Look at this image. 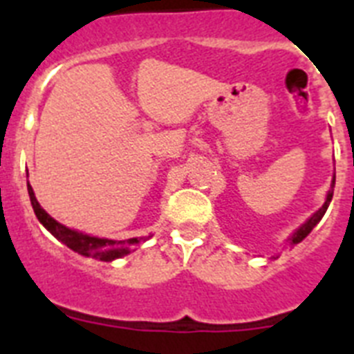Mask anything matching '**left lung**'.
<instances>
[{"label": "left lung", "mask_w": 354, "mask_h": 354, "mask_svg": "<svg viewBox=\"0 0 354 354\" xmlns=\"http://www.w3.org/2000/svg\"><path fill=\"white\" fill-rule=\"evenodd\" d=\"M333 187H335V179H333V184H331V189H330V193H328V196H326V202H324V205L321 209H319L317 212H315L314 216H312L310 220L306 221L305 225H303V227H299L298 230H296V232H294V236H292V245H298L299 241H303L305 239L306 236H308V234H310V230L312 228L315 227V225L319 223V221H321V218H323L324 216V212H326V209H328V205H330V202H331V196H333Z\"/></svg>", "instance_id": "8db88e82"}]
</instances>
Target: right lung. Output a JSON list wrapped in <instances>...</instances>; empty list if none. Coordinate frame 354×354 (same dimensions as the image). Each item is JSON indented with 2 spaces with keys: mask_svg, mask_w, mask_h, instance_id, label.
<instances>
[{
  "mask_svg": "<svg viewBox=\"0 0 354 354\" xmlns=\"http://www.w3.org/2000/svg\"><path fill=\"white\" fill-rule=\"evenodd\" d=\"M28 193H30L31 205H33V211H35L40 223L48 228L53 236L58 237L64 245H67L68 248L81 253V255H86V257L109 262V261H113V259L127 255V253H129V246H138L140 243H142V237H133V239H127V241L99 239V237H92V236H86V234L76 232V230H71V228L64 227L62 223L53 220L51 216L40 207V204L35 198V193H33V189H31L30 183H28Z\"/></svg>",
  "mask_w": 354,
  "mask_h": 354,
  "instance_id": "obj_1",
  "label": "right lung"
}]
</instances>
